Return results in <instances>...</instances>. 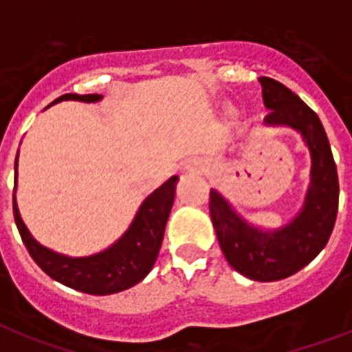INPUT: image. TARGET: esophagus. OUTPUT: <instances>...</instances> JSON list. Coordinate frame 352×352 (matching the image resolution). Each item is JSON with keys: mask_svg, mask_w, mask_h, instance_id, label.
<instances>
[{"mask_svg": "<svg viewBox=\"0 0 352 352\" xmlns=\"http://www.w3.org/2000/svg\"><path fill=\"white\" fill-rule=\"evenodd\" d=\"M184 170L190 171V173H200V171L204 170V164H202V162H199V161H191V162H188V164H186Z\"/></svg>", "mask_w": 352, "mask_h": 352, "instance_id": "34e87169", "label": "esophagus"}]
</instances>
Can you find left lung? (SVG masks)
Masks as SVG:
<instances>
[{
	"label": "left lung",
	"mask_w": 352,
	"mask_h": 352,
	"mask_svg": "<svg viewBox=\"0 0 352 352\" xmlns=\"http://www.w3.org/2000/svg\"><path fill=\"white\" fill-rule=\"evenodd\" d=\"M265 126H288L300 135L311 157L309 184L295 217L279 227H263L236 211L211 190L209 211L227 263L252 281L270 283L294 276L326 247L338 212V173L320 120L281 82L261 76Z\"/></svg>",
	"instance_id": "8db88e82"
}]
</instances>
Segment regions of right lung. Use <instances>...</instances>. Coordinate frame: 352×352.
<instances>
[{
  "instance_id": "1",
  "label": "right lung",
  "mask_w": 352,
  "mask_h": 352,
  "mask_svg": "<svg viewBox=\"0 0 352 352\" xmlns=\"http://www.w3.org/2000/svg\"><path fill=\"white\" fill-rule=\"evenodd\" d=\"M102 98V94H84V96L82 94H64L53 103L64 102V100L96 103ZM17 159H19V150H17L16 157V179H14L16 226L19 229L23 243L34 261L52 279L64 286H69L73 290L84 292V294L111 295L129 290L148 276V272L152 270L153 263L159 256L162 238H164V229H166L168 217H170L171 206L175 200V186L179 182V177L168 179L164 184L159 186L157 190H153L141 202L131 226L126 227V231L114 243H111L100 252L89 254V256H69V254L57 252V250L39 243L21 218L16 200Z\"/></svg>"
}]
</instances>
